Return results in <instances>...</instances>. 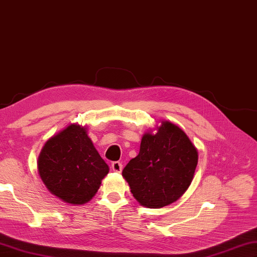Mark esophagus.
<instances>
[{
    "label": "esophagus",
    "instance_id": "34e87169",
    "mask_svg": "<svg viewBox=\"0 0 257 257\" xmlns=\"http://www.w3.org/2000/svg\"><path fill=\"white\" fill-rule=\"evenodd\" d=\"M112 170L114 171V172H117V173H119V172H122V170H123V164L120 163V162H113L112 163Z\"/></svg>",
    "mask_w": 257,
    "mask_h": 257
}]
</instances>
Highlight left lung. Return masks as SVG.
<instances>
[{"mask_svg":"<svg viewBox=\"0 0 257 257\" xmlns=\"http://www.w3.org/2000/svg\"><path fill=\"white\" fill-rule=\"evenodd\" d=\"M198 150L185 131L170 120L145 132L138 157L122 172L140 205L162 208L177 201L191 185Z\"/></svg>","mask_w":257,"mask_h":257,"instance_id":"left-lung-1","label":"left lung"}]
</instances>
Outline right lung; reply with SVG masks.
Here are the masks:
<instances>
[{
	"instance_id": "obj_1",
	"label": "right lung",
	"mask_w": 257,
	"mask_h": 257,
	"mask_svg": "<svg viewBox=\"0 0 257 257\" xmlns=\"http://www.w3.org/2000/svg\"><path fill=\"white\" fill-rule=\"evenodd\" d=\"M108 171L87 127L77 123L48 140L38 158L39 176L48 191L74 206L88 202Z\"/></svg>"
}]
</instances>
